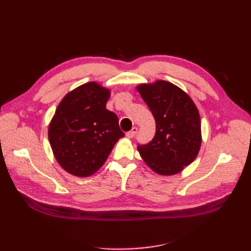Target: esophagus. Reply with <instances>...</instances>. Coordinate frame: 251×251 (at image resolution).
Returning <instances> with one entry per match:
<instances>
[{
    "instance_id": "obj_1",
    "label": "esophagus",
    "mask_w": 251,
    "mask_h": 251,
    "mask_svg": "<svg viewBox=\"0 0 251 251\" xmlns=\"http://www.w3.org/2000/svg\"><path fill=\"white\" fill-rule=\"evenodd\" d=\"M137 131H138V128L136 127V126H134L131 131H128L126 135V137H128V138H133L134 136L136 135V133H137Z\"/></svg>"
}]
</instances>
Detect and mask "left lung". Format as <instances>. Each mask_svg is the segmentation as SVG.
<instances>
[{
	"instance_id": "8db88e82",
	"label": "left lung",
	"mask_w": 251,
	"mask_h": 251,
	"mask_svg": "<svg viewBox=\"0 0 251 251\" xmlns=\"http://www.w3.org/2000/svg\"><path fill=\"white\" fill-rule=\"evenodd\" d=\"M156 121L154 138L138 144L140 156L159 175H175L191 164L201 146L198 109L185 92L173 83L158 80L137 87Z\"/></svg>"
}]
</instances>
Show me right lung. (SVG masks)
Segmentation results:
<instances>
[{
	"mask_svg": "<svg viewBox=\"0 0 251 251\" xmlns=\"http://www.w3.org/2000/svg\"><path fill=\"white\" fill-rule=\"evenodd\" d=\"M110 91L91 81L68 93L49 126L53 154L62 168L77 177L100 170L125 133L115 113L105 109Z\"/></svg>",
	"mask_w": 251,
	"mask_h": 251,
	"instance_id": "1",
	"label": "right lung"
}]
</instances>
